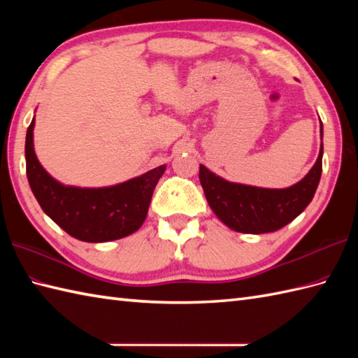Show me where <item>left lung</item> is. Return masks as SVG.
Masks as SVG:
<instances>
[{"mask_svg": "<svg viewBox=\"0 0 358 358\" xmlns=\"http://www.w3.org/2000/svg\"><path fill=\"white\" fill-rule=\"evenodd\" d=\"M323 136V127H322ZM323 143L313 169L286 189H263L229 183L200 164V183L210 209L231 229L245 234L278 231L313 201L322 177Z\"/></svg>", "mask_w": 358, "mask_h": 358, "instance_id": "8db88e82", "label": "left lung"}]
</instances>
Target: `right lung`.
<instances>
[{
	"label": "right lung",
	"mask_w": 358,
	"mask_h": 358,
	"mask_svg": "<svg viewBox=\"0 0 358 358\" xmlns=\"http://www.w3.org/2000/svg\"><path fill=\"white\" fill-rule=\"evenodd\" d=\"M35 118L26 134V173L41 209L73 238L101 243L123 238L140 229L152 194L166 166L110 187L63 186L43 169L34 150Z\"/></svg>",
	"instance_id": "obj_1"
}]
</instances>
